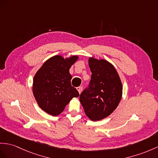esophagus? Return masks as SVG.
Listing matches in <instances>:
<instances>
[{"instance_id": "1", "label": "esophagus", "mask_w": 158, "mask_h": 158, "mask_svg": "<svg viewBox=\"0 0 158 158\" xmlns=\"http://www.w3.org/2000/svg\"><path fill=\"white\" fill-rule=\"evenodd\" d=\"M76 89H77V90L78 91L79 94H80V92H81L82 90V86H78V87H77Z\"/></svg>"}]
</instances>
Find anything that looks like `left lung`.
<instances>
[{
    "mask_svg": "<svg viewBox=\"0 0 158 158\" xmlns=\"http://www.w3.org/2000/svg\"><path fill=\"white\" fill-rule=\"evenodd\" d=\"M92 72L88 88L80 96L87 117L97 121L108 117L116 109L122 97L123 87L116 69L105 60L90 57Z\"/></svg>",
    "mask_w": 158,
    "mask_h": 158,
    "instance_id": "left-lung-1",
    "label": "left lung"
}]
</instances>
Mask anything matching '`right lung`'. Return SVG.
I'll return each instance as SVG.
<instances>
[{"label":"right lung","instance_id":"add662e5","mask_svg":"<svg viewBox=\"0 0 158 158\" xmlns=\"http://www.w3.org/2000/svg\"><path fill=\"white\" fill-rule=\"evenodd\" d=\"M78 59L77 56L64 59L55 56L48 60L37 72L33 78V92L40 108L57 116L79 93L71 85L70 67Z\"/></svg>","mask_w":158,"mask_h":158}]
</instances>
